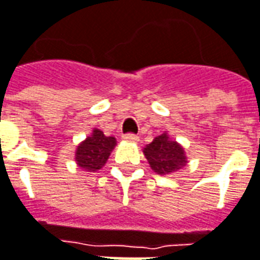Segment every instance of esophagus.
<instances>
[{
    "instance_id": "esophagus-1",
    "label": "esophagus",
    "mask_w": 260,
    "mask_h": 260,
    "mask_svg": "<svg viewBox=\"0 0 260 260\" xmlns=\"http://www.w3.org/2000/svg\"><path fill=\"white\" fill-rule=\"evenodd\" d=\"M122 138L125 141H138V135H135V134H125Z\"/></svg>"
}]
</instances>
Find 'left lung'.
Instances as JSON below:
<instances>
[{
	"mask_svg": "<svg viewBox=\"0 0 260 260\" xmlns=\"http://www.w3.org/2000/svg\"><path fill=\"white\" fill-rule=\"evenodd\" d=\"M145 159L151 169L159 175H169L187 165L184 148L172 141L166 134H161L144 148Z\"/></svg>",
	"mask_w": 260,
	"mask_h": 260,
	"instance_id": "left-lung-1",
	"label": "left lung"
}]
</instances>
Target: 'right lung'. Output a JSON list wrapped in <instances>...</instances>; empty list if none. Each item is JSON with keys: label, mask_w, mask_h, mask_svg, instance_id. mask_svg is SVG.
<instances>
[{"label": "right lung", "mask_w": 260, "mask_h": 260, "mask_svg": "<svg viewBox=\"0 0 260 260\" xmlns=\"http://www.w3.org/2000/svg\"><path fill=\"white\" fill-rule=\"evenodd\" d=\"M115 145L116 140L113 137H106L100 129H94L92 135L88 137L78 147L76 161L82 169L88 172L99 171L107 161Z\"/></svg>", "instance_id": "obj_1"}]
</instances>
